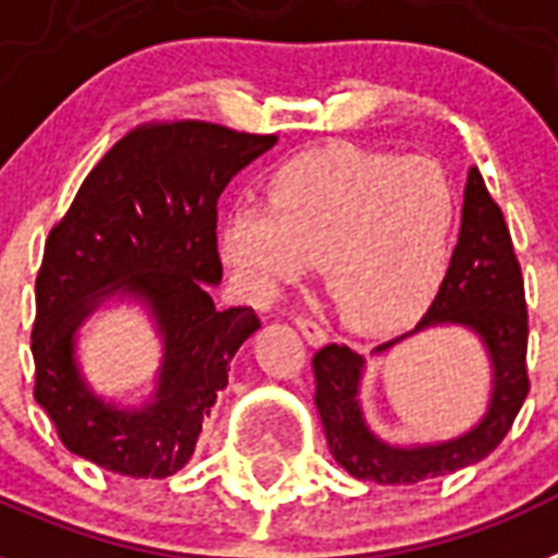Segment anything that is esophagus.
I'll return each instance as SVG.
<instances>
[{
    "instance_id": "obj_1",
    "label": "esophagus",
    "mask_w": 558,
    "mask_h": 558,
    "mask_svg": "<svg viewBox=\"0 0 558 558\" xmlns=\"http://www.w3.org/2000/svg\"><path fill=\"white\" fill-rule=\"evenodd\" d=\"M296 328L299 333L305 336V342L307 344H325L328 342V333L316 325L313 319H305V316H296Z\"/></svg>"
}]
</instances>
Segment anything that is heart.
<instances>
[{"mask_svg":"<svg viewBox=\"0 0 558 558\" xmlns=\"http://www.w3.org/2000/svg\"><path fill=\"white\" fill-rule=\"evenodd\" d=\"M456 225L459 196L434 159L322 147L279 165L262 207H239L225 219L219 259L256 305L319 265L348 328L393 333L439 293Z\"/></svg>","mask_w":558,"mask_h":558,"instance_id":"1","label":"heart"}]
</instances>
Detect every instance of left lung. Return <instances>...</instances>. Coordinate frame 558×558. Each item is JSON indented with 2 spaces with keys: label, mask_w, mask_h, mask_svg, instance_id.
I'll return each mask as SVG.
<instances>
[{
  "label": "left lung",
  "mask_w": 558,
  "mask_h": 558,
  "mask_svg": "<svg viewBox=\"0 0 558 558\" xmlns=\"http://www.w3.org/2000/svg\"><path fill=\"white\" fill-rule=\"evenodd\" d=\"M436 328L476 336L490 365L487 408L462 434L439 441H390L373 430L362 408L367 359L348 344H328L313 356L316 408L328 448L344 471L376 485H416L482 462L508 436L527 396V307L510 230L485 179L473 165L464 185L459 242L434 305L411 333L371 353L388 356L396 344Z\"/></svg>",
  "instance_id": "obj_1"
}]
</instances>
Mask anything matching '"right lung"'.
I'll return each mask as SVG.
<instances>
[{"label": "right lung", "instance_id": "add662e5", "mask_svg": "<svg viewBox=\"0 0 558 558\" xmlns=\"http://www.w3.org/2000/svg\"><path fill=\"white\" fill-rule=\"evenodd\" d=\"M276 136L207 122L150 124L110 147L50 230L36 276V402L71 453L133 478L173 476L193 456L236 351L259 330L251 307L219 311L216 202ZM146 313L160 342L140 405L99 395L78 339L110 306Z\"/></svg>", "mask_w": 558, "mask_h": 558}]
</instances>
